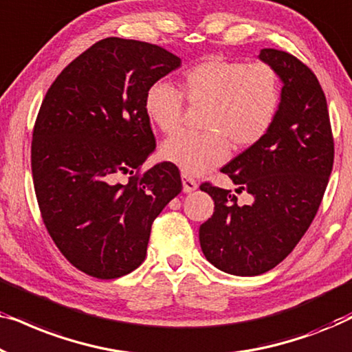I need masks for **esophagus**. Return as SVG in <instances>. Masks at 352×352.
Returning a JSON list of instances; mask_svg holds the SVG:
<instances>
[{
    "label": "esophagus",
    "instance_id": "obj_1",
    "mask_svg": "<svg viewBox=\"0 0 352 352\" xmlns=\"http://www.w3.org/2000/svg\"><path fill=\"white\" fill-rule=\"evenodd\" d=\"M199 184H197L195 179H192L187 175H182V190L186 192V194H190V192H194Z\"/></svg>",
    "mask_w": 352,
    "mask_h": 352
}]
</instances>
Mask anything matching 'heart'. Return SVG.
<instances>
[{"label":"heart","mask_w":352,"mask_h":352,"mask_svg":"<svg viewBox=\"0 0 352 352\" xmlns=\"http://www.w3.org/2000/svg\"><path fill=\"white\" fill-rule=\"evenodd\" d=\"M182 94L192 105H208L205 134L177 133L162 144L163 160L186 175H200L221 165L229 153L252 147L266 136L280 102L278 76L264 62L245 64L213 57L182 76ZM147 118L163 133L179 128L184 99L165 81L144 96Z\"/></svg>","instance_id":"b5f03b06"}]
</instances>
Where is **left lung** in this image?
Listing matches in <instances>:
<instances>
[{
	"instance_id": "obj_1",
	"label": "left lung",
	"mask_w": 352,
	"mask_h": 352,
	"mask_svg": "<svg viewBox=\"0 0 352 352\" xmlns=\"http://www.w3.org/2000/svg\"><path fill=\"white\" fill-rule=\"evenodd\" d=\"M258 57L283 85L276 118L261 141L221 168L253 201L240 205L232 190L200 186L214 201L199 230L201 252L242 277L271 271L293 252L319 210L335 153L325 94L309 67L271 47Z\"/></svg>"
}]
</instances>
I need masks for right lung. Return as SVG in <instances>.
I'll return each mask as SVG.
<instances>
[{
	"label": "right lung",
	"mask_w": 352,
	"mask_h": 352,
	"mask_svg": "<svg viewBox=\"0 0 352 352\" xmlns=\"http://www.w3.org/2000/svg\"><path fill=\"white\" fill-rule=\"evenodd\" d=\"M177 67L179 57L160 46L105 38L72 60L43 99L32 141L38 206L60 253L91 277L141 266L153 219L182 189L168 162L131 176L155 151L144 96Z\"/></svg>",
	"instance_id": "1"
}]
</instances>
